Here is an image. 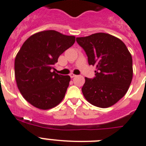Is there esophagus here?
Segmentation results:
<instances>
[{
	"mask_svg": "<svg viewBox=\"0 0 146 146\" xmlns=\"http://www.w3.org/2000/svg\"><path fill=\"white\" fill-rule=\"evenodd\" d=\"M69 76H70V77H71V78H74V77H75V74H73V73H71V74H69Z\"/></svg>",
	"mask_w": 146,
	"mask_h": 146,
	"instance_id": "esophagus-1",
	"label": "esophagus"
}]
</instances>
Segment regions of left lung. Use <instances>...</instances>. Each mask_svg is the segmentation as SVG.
<instances>
[{"label":"left lung","mask_w":146,"mask_h":146,"mask_svg":"<svg viewBox=\"0 0 146 146\" xmlns=\"http://www.w3.org/2000/svg\"><path fill=\"white\" fill-rule=\"evenodd\" d=\"M89 64L96 67V77L85 78L82 92L87 102L98 108H107L125 96L133 78V61L125 43L108 33H98L78 37Z\"/></svg>","instance_id":"left-lung-1"}]
</instances>
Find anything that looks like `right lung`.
Returning a JSON list of instances; mask_svg holds the SVG:
<instances>
[{
  "label": "right lung",
  "mask_w": 146,
  "mask_h": 146,
  "mask_svg": "<svg viewBox=\"0 0 146 146\" xmlns=\"http://www.w3.org/2000/svg\"><path fill=\"white\" fill-rule=\"evenodd\" d=\"M74 42V36L44 31L22 44L15 59V80L24 98L33 107L48 110L62 101L71 78L56 74L54 65Z\"/></svg>",
  "instance_id": "obj_1"
}]
</instances>
